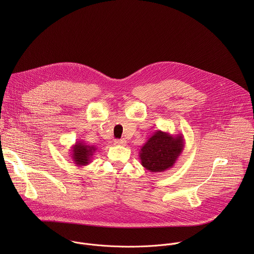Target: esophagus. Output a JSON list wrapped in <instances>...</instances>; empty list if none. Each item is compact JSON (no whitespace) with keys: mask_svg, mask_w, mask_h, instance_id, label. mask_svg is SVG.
Segmentation results:
<instances>
[{"mask_svg":"<svg viewBox=\"0 0 254 254\" xmlns=\"http://www.w3.org/2000/svg\"><path fill=\"white\" fill-rule=\"evenodd\" d=\"M115 144H117V146H126L127 140L126 139H116Z\"/></svg>","mask_w":254,"mask_h":254,"instance_id":"1","label":"esophagus"}]
</instances>
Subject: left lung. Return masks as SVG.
Returning a JSON list of instances; mask_svg holds the SVG:
<instances>
[{
    "label": "left lung",
    "instance_id": "1",
    "mask_svg": "<svg viewBox=\"0 0 254 254\" xmlns=\"http://www.w3.org/2000/svg\"><path fill=\"white\" fill-rule=\"evenodd\" d=\"M184 147L182 133L171 134L161 129L156 130L138 152L140 164L152 173L165 172L173 168L183 153Z\"/></svg>",
    "mask_w": 254,
    "mask_h": 254
}]
</instances>
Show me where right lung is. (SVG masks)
<instances>
[{
    "instance_id": "right-lung-1",
    "label": "right lung",
    "mask_w": 254,
    "mask_h": 254,
    "mask_svg": "<svg viewBox=\"0 0 254 254\" xmlns=\"http://www.w3.org/2000/svg\"><path fill=\"white\" fill-rule=\"evenodd\" d=\"M97 150L94 146L83 142L82 140H77L70 150V157L73 164L78 167L87 166L91 162V158Z\"/></svg>"
}]
</instances>
